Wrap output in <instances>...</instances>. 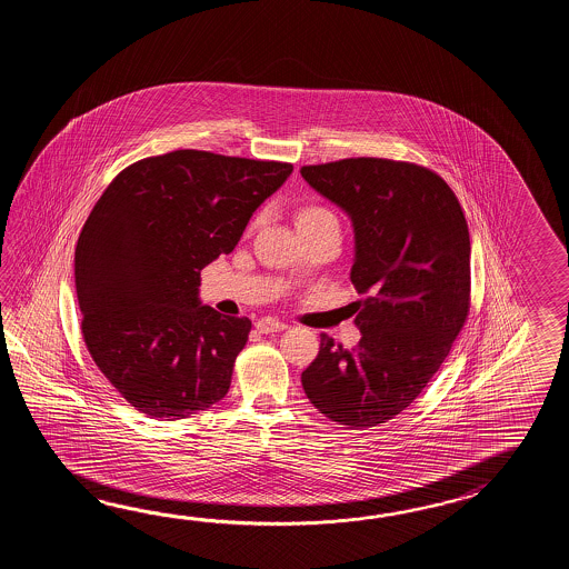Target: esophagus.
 <instances>
[{"instance_id":"34e87169","label":"esophagus","mask_w":569,"mask_h":569,"mask_svg":"<svg viewBox=\"0 0 569 569\" xmlns=\"http://www.w3.org/2000/svg\"><path fill=\"white\" fill-rule=\"evenodd\" d=\"M256 329H258L260 333H277V331L287 329V326H284L282 321L272 319V317H264V319H258V321H256Z\"/></svg>"}]
</instances>
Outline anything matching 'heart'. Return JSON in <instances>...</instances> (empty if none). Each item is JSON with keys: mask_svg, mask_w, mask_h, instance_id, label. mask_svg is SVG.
<instances>
[{"mask_svg": "<svg viewBox=\"0 0 569 569\" xmlns=\"http://www.w3.org/2000/svg\"><path fill=\"white\" fill-rule=\"evenodd\" d=\"M329 219H336V216L327 207L309 203L297 211V228H309V226H317V223H323Z\"/></svg>", "mask_w": 569, "mask_h": 569, "instance_id": "heart-1", "label": "heart"}]
</instances>
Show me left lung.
I'll use <instances>...</instances> for the list:
<instances>
[{
	"label": "left lung",
	"instance_id": "1",
	"mask_svg": "<svg viewBox=\"0 0 569 569\" xmlns=\"http://www.w3.org/2000/svg\"><path fill=\"white\" fill-rule=\"evenodd\" d=\"M301 174L351 219L350 279L363 295L358 348L321 333L301 375L305 395L336 423H387L421 395L466 323L468 223L448 182L419 164L346 158Z\"/></svg>",
	"mask_w": 569,
	"mask_h": 569
}]
</instances>
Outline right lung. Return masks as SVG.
<instances>
[{
    "instance_id": "right-lung-1",
    "label": "right lung",
    "mask_w": 569,
    "mask_h": 569,
    "mask_svg": "<svg viewBox=\"0 0 569 569\" xmlns=\"http://www.w3.org/2000/svg\"><path fill=\"white\" fill-rule=\"evenodd\" d=\"M292 164L174 150L133 162L99 197L74 248L81 329L136 411L184 419L230 390L252 321L201 305V270L230 254Z\"/></svg>"
}]
</instances>
